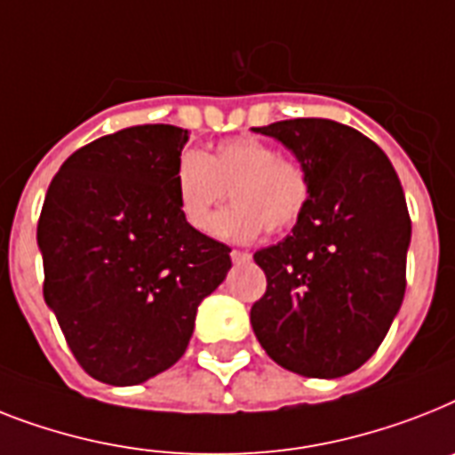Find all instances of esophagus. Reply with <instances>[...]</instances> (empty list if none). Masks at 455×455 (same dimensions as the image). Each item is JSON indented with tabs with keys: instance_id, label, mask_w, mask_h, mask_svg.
I'll use <instances>...</instances> for the list:
<instances>
[{
	"instance_id": "34e87169",
	"label": "esophagus",
	"mask_w": 455,
	"mask_h": 455,
	"mask_svg": "<svg viewBox=\"0 0 455 455\" xmlns=\"http://www.w3.org/2000/svg\"><path fill=\"white\" fill-rule=\"evenodd\" d=\"M231 259H234V264H245V261L252 259V254H250V252H240V250H234V252H231Z\"/></svg>"
}]
</instances>
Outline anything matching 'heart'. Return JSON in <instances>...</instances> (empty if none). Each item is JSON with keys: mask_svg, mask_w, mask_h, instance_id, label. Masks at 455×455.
<instances>
[{"mask_svg": "<svg viewBox=\"0 0 455 455\" xmlns=\"http://www.w3.org/2000/svg\"><path fill=\"white\" fill-rule=\"evenodd\" d=\"M177 208L191 228L247 243L261 228L280 234L294 227L311 201V177L259 138L221 140L210 154L184 151L175 168ZM235 205L214 220L226 189Z\"/></svg>", "mask_w": 455, "mask_h": 455, "instance_id": "b5f03b06", "label": "heart"}]
</instances>
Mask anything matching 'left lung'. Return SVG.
<instances>
[{"label": "left lung", "mask_w": 455, "mask_h": 455, "mask_svg": "<svg viewBox=\"0 0 455 455\" xmlns=\"http://www.w3.org/2000/svg\"><path fill=\"white\" fill-rule=\"evenodd\" d=\"M254 131L297 156L311 201L287 238L254 252L266 294L250 323L280 367L339 379L374 355L404 299L411 220L400 177L350 125L290 119Z\"/></svg>", "instance_id": "8db88e82"}]
</instances>
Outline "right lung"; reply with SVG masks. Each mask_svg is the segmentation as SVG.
<instances>
[{"label": "right lung", "instance_id": "right-lung-1", "mask_svg": "<svg viewBox=\"0 0 455 455\" xmlns=\"http://www.w3.org/2000/svg\"><path fill=\"white\" fill-rule=\"evenodd\" d=\"M187 140L177 125L124 128L74 151L46 191L36 227L44 299L84 371L109 386L172 367L198 304L231 268V250L177 208Z\"/></svg>", "mask_w": 455, "mask_h": 455}]
</instances>
